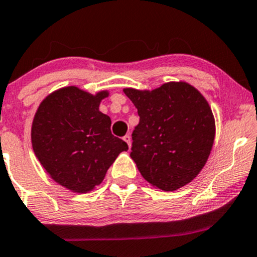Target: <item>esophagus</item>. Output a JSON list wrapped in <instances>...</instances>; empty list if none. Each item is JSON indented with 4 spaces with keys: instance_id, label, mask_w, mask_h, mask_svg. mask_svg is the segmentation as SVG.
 Here are the masks:
<instances>
[{
    "instance_id": "1",
    "label": "esophagus",
    "mask_w": 257,
    "mask_h": 257,
    "mask_svg": "<svg viewBox=\"0 0 257 257\" xmlns=\"http://www.w3.org/2000/svg\"><path fill=\"white\" fill-rule=\"evenodd\" d=\"M123 141L127 143L128 147H131V136H130V135H126V136H123Z\"/></svg>"
}]
</instances>
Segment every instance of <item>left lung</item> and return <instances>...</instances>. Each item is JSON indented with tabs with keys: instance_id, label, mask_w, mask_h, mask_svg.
<instances>
[{
	"instance_id": "1",
	"label": "left lung",
	"mask_w": 257,
	"mask_h": 257,
	"mask_svg": "<svg viewBox=\"0 0 257 257\" xmlns=\"http://www.w3.org/2000/svg\"><path fill=\"white\" fill-rule=\"evenodd\" d=\"M140 123L132 134L131 158L153 187L175 191L205 167L216 136L206 98L186 82H168L152 90L125 88Z\"/></svg>"
}]
</instances>
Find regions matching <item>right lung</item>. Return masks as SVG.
Here are the masks:
<instances>
[{
    "label": "right lung",
    "instance_id": "obj_1",
    "mask_svg": "<svg viewBox=\"0 0 257 257\" xmlns=\"http://www.w3.org/2000/svg\"><path fill=\"white\" fill-rule=\"evenodd\" d=\"M107 96L109 90L90 94L76 85L60 88L41 101L33 118L35 156L52 180L72 192L94 190L118 154L128 150L99 110Z\"/></svg>",
    "mask_w": 257,
    "mask_h": 257
}]
</instances>
